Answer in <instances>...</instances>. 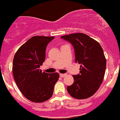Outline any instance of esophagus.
<instances>
[{
    "instance_id": "obj_1",
    "label": "esophagus",
    "mask_w": 120,
    "mask_h": 120,
    "mask_svg": "<svg viewBox=\"0 0 120 120\" xmlns=\"http://www.w3.org/2000/svg\"><path fill=\"white\" fill-rule=\"evenodd\" d=\"M66 75H67L66 74H60V76L61 78H63V77H65Z\"/></svg>"
}]
</instances>
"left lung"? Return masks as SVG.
<instances>
[{
	"instance_id": "left-lung-1",
	"label": "left lung",
	"mask_w": 120,
	"mask_h": 120,
	"mask_svg": "<svg viewBox=\"0 0 120 120\" xmlns=\"http://www.w3.org/2000/svg\"><path fill=\"white\" fill-rule=\"evenodd\" d=\"M71 44L75 53V62L81 64L79 74L73 75L74 82L67 87L71 97L85 99L99 89L104 79L106 59L100 44L83 34L74 33L61 36Z\"/></svg>"
}]
</instances>
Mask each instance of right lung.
Segmentation results:
<instances>
[{
    "instance_id": "add662e5",
    "label": "right lung",
    "mask_w": 120,
    "mask_h": 120,
    "mask_svg": "<svg viewBox=\"0 0 120 120\" xmlns=\"http://www.w3.org/2000/svg\"><path fill=\"white\" fill-rule=\"evenodd\" d=\"M54 37H32L17 50L13 60L15 81L23 95L30 101L44 102L52 97L58 73L42 72L40 66L45 58L46 47Z\"/></svg>"
}]
</instances>
